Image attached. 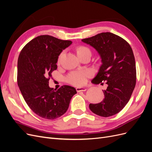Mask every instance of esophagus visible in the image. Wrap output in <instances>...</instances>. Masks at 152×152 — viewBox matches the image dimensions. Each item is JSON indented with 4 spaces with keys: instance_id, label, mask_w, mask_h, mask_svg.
Returning <instances> with one entry per match:
<instances>
[{
    "instance_id": "esophagus-1",
    "label": "esophagus",
    "mask_w": 152,
    "mask_h": 152,
    "mask_svg": "<svg viewBox=\"0 0 152 152\" xmlns=\"http://www.w3.org/2000/svg\"><path fill=\"white\" fill-rule=\"evenodd\" d=\"M86 90L87 89L85 88V87H76V91L78 92V93H79V92H81V91H86Z\"/></svg>"
}]
</instances>
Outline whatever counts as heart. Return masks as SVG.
I'll use <instances>...</instances> for the list:
<instances>
[{"mask_svg": "<svg viewBox=\"0 0 152 152\" xmlns=\"http://www.w3.org/2000/svg\"><path fill=\"white\" fill-rule=\"evenodd\" d=\"M78 56L87 53H91L90 49L86 46H80L77 48V50ZM63 53H61L59 57V61H60V59L62 56ZM92 75V72L89 70H77L73 72L69 75L67 78L66 80L68 82L73 86H82L84 85L87 79H89Z\"/></svg>", "mask_w": 152, "mask_h": 152, "instance_id": "obj_1", "label": "heart"}]
</instances>
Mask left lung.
Instances as JSON below:
<instances>
[{"mask_svg": "<svg viewBox=\"0 0 152 152\" xmlns=\"http://www.w3.org/2000/svg\"><path fill=\"white\" fill-rule=\"evenodd\" d=\"M82 41L94 48L102 59L98 73L91 82L107 85V89L103 91L102 102L89 104V108L101 117L114 115L127 104L136 86V63L132 48L127 41L110 32Z\"/></svg>", "mask_w": 152, "mask_h": 152, "instance_id": "obj_1", "label": "left lung"}]
</instances>
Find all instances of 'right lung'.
Masks as SVG:
<instances>
[{
    "mask_svg": "<svg viewBox=\"0 0 152 152\" xmlns=\"http://www.w3.org/2000/svg\"><path fill=\"white\" fill-rule=\"evenodd\" d=\"M71 40L44 35L37 37L22 49L18 60V85L30 108L40 117L53 120L67 111L74 87L50 88L49 80L57 69L59 55Z\"/></svg>",
    "mask_w": 152,
    "mask_h": 152,
    "instance_id": "right-lung-1",
    "label": "right lung"
}]
</instances>
